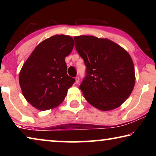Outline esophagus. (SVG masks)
Listing matches in <instances>:
<instances>
[{
	"label": "esophagus",
	"instance_id": "esophagus-1",
	"mask_svg": "<svg viewBox=\"0 0 156 156\" xmlns=\"http://www.w3.org/2000/svg\"><path fill=\"white\" fill-rule=\"evenodd\" d=\"M75 80H76V83L78 84L79 83V81H80V78H79L78 76H77V77H76Z\"/></svg>",
	"mask_w": 156,
	"mask_h": 156
}]
</instances>
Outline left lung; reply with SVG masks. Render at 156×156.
<instances>
[{"instance_id":"left-lung-1","label":"left lung","mask_w":156,"mask_h":156,"mask_svg":"<svg viewBox=\"0 0 156 156\" xmlns=\"http://www.w3.org/2000/svg\"><path fill=\"white\" fill-rule=\"evenodd\" d=\"M84 60L86 76L79 88L92 106L102 111L120 107L135 85V70L129 53L114 42L91 36L73 38Z\"/></svg>"}]
</instances>
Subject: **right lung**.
<instances>
[{
  "label": "right lung",
  "mask_w": 156,
  "mask_h": 156,
  "mask_svg": "<svg viewBox=\"0 0 156 156\" xmlns=\"http://www.w3.org/2000/svg\"><path fill=\"white\" fill-rule=\"evenodd\" d=\"M74 41L69 36L55 35L37 45L19 73V83L28 102L44 111L57 107L65 98L75 79L67 73L65 57Z\"/></svg>",
  "instance_id": "1"
}]
</instances>
